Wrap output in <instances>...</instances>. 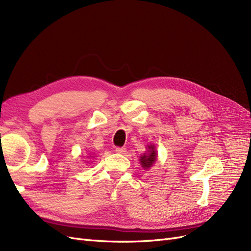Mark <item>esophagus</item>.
<instances>
[{"mask_svg": "<svg viewBox=\"0 0 251 251\" xmlns=\"http://www.w3.org/2000/svg\"><path fill=\"white\" fill-rule=\"evenodd\" d=\"M115 151H116V153H118V154H125L126 151V149L125 147H118V148H116Z\"/></svg>", "mask_w": 251, "mask_h": 251, "instance_id": "esophagus-1", "label": "esophagus"}]
</instances>
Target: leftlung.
Returning <instances> with one entry per match:
<instances>
[{"label":"left lung","mask_w":251,"mask_h":251,"mask_svg":"<svg viewBox=\"0 0 251 251\" xmlns=\"http://www.w3.org/2000/svg\"><path fill=\"white\" fill-rule=\"evenodd\" d=\"M156 159H157V153L154 146H149L148 153H146L140 157V162H141L142 168L149 170L151 166L155 163Z\"/></svg>","instance_id":"obj_1"}]
</instances>
